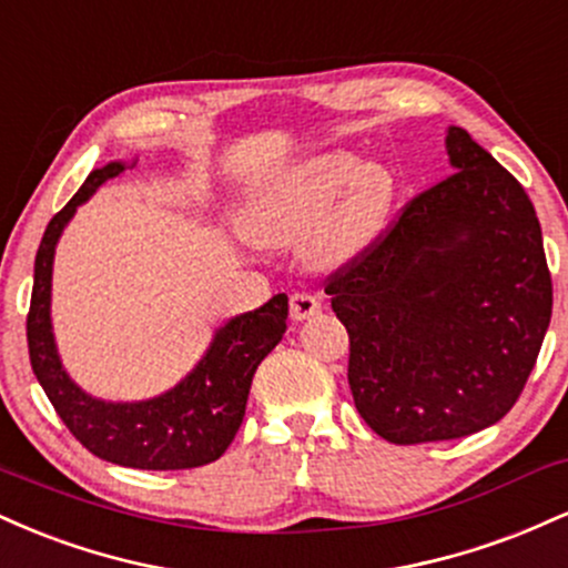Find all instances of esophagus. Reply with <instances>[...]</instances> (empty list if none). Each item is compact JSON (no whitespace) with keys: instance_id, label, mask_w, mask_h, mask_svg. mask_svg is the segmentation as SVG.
<instances>
[{"instance_id":"1","label":"esophagus","mask_w":568,"mask_h":568,"mask_svg":"<svg viewBox=\"0 0 568 568\" xmlns=\"http://www.w3.org/2000/svg\"><path fill=\"white\" fill-rule=\"evenodd\" d=\"M321 310H323L321 298L312 296V293L298 291V293H293V296H291V317L296 323L310 321V317H315Z\"/></svg>"}]
</instances>
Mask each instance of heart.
Listing matches in <instances>:
<instances>
[{"label":"heart","mask_w":568,"mask_h":568,"mask_svg":"<svg viewBox=\"0 0 568 568\" xmlns=\"http://www.w3.org/2000/svg\"><path fill=\"white\" fill-rule=\"evenodd\" d=\"M397 194L400 179L387 162L361 160L344 149L310 154L258 184L247 202L245 230L262 245L306 237L312 262L342 266L379 240Z\"/></svg>","instance_id":"b5f03b06"}]
</instances>
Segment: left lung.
Returning <instances> with one entry per match:
<instances>
[{
  "label": "left lung",
  "instance_id": "left-lung-1",
  "mask_svg": "<svg viewBox=\"0 0 568 568\" xmlns=\"http://www.w3.org/2000/svg\"><path fill=\"white\" fill-rule=\"evenodd\" d=\"M446 152L456 173L410 200L387 237L325 285L349 334L355 406L400 446L497 425L552 312L529 194L467 130H446Z\"/></svg>",
  "mask_w": 568,
  "mask_h": 568
}]
</instances>
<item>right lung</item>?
I'll return each mask as SVG.
<instances>
[{"label":"right lung","mask_w":568,"mask_h":568,"mask_svg":"<svg viewBox=\"0 0 568 568\" xmlns=\"http://www.w3.org/2000/svg\"><path fill=\"white\" fill-rule=\"evenodd\" d=\"M125 168L122 160L95 168L44 230L26 321L31 368L63 425L90 454L135 470H189L216 462L237 435L253 374L285 334L288 296L277 293L216 328L197 366L165 393L146 400H103L84 393L63 368L50 317L55 245L77 207Z\"/></svg>","instance_id":"right-lung-1"}]
</instances>
